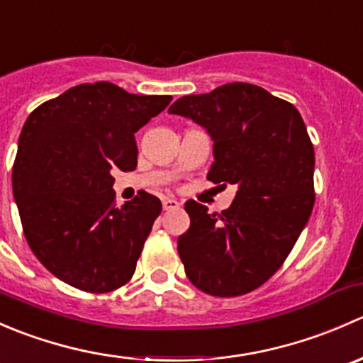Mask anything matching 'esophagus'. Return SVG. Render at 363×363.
<instances>
[{
    "mask_svg": "<svg viewBox=\"0 0 363 363\" xmlns=\"http://www.w3.org/2000/svg\"><path fill=\"white\" fill-rule=\"evenodd\" d=\"M179 207H181V203H179L177 200H174V199H164L163 200L164 211H175V208H179Z\"/></svg>",
    "mask_w": 363,
    "mask_h": 363,
    "instance_id": "1",
    "label": "esophagus"
}]
</instances>
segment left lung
I'll use <instances>...</instances> for the list:
<instances>
[{
    "label": "left lung",
    "mask_w": 363,
    "mask_h": 363,
    "mask_svg": "<svg viewBox=\"0 0 363 363\" xmlns=\"http://www.w3.org/2000/svg\"><path fill=\"white\" fill-rule=\"evenodd\" d=\"M168 112L193 119L214 140L208 181L237 186L221 214L186 202L191 225L177 240L186 276L212 296L250 294L283 265L313 212L314 147L302 116L247 82L182 96Z\"/></svg>",
    "instance_id": "left-lung-1"
}]
</instances>
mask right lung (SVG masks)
<instances>
[{"label":"right lung","mask_w":363,"mask_h":363,"mask_svg":"<svg viewBox=\"0 0 363 363\" xmlns=\"http://www.w3.org/2000/svg\"><path fill=\"white\" fill-rule=\"evenodd\" d=\"M172 96L80 84L29 113L13 161V199L24 237L57 279L108 294L131 279L161 202L140 189L116 207L112 170L137 168L135 133Z\"/></svg>","instance_id":"obj_1"}]
</instances>
